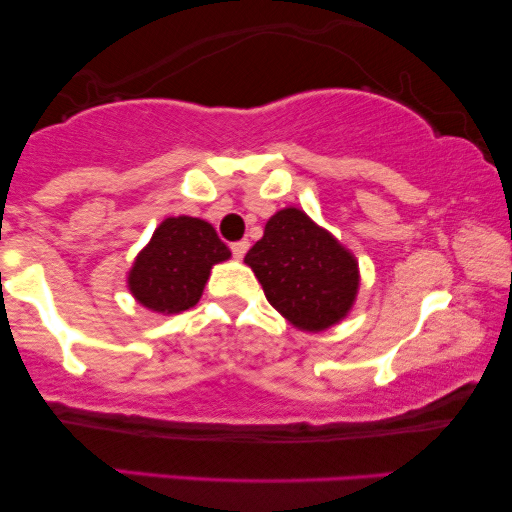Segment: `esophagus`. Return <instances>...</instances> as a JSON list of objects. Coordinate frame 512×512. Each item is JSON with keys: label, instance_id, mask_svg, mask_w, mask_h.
<instances>
[{"label": "esophagus", "instance_id": "obj_1", "mask_svg": "<svg viewBox=\"0 0 512 512\" xmlns=\"http://www.w3.org/2000/svg\"><path fill=\"white\" fill-rule=\"evenodd\" d=\"M230 251H233L235 258H244V254H247V251H249V242L247 240L233 242V244H230Z\"/></svg>", "mask_w": 512, "mask_h": 512}]
</instances>
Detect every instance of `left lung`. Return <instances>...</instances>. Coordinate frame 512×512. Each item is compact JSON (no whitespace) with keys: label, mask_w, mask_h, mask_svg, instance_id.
Listing matches in <instances>:
<instances>
[{"label":"left lung","mask_w":512,"mask_h":512,"mask_svg":"<svg viewBox=\"0 0 512 512\" xmlns=\"http://www.w3.org/2000/svg\"><path fill=\"white\" fill-rule=\"evenodd\" d=\"M244 263L254 270L268 303L303 331L333 326L359 291L354 256L296 207L265 223Z\"/></svg>","instance_id":"1"}]
</instances>
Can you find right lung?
Instances as JSON below:
<instances>
[{
    "mask_svg": "<svg viewBox=\"0 0 512 512\" xmlns=\"http://www.w3.org/2000/svg\"><path fill=\"white\" fill-rule=\"evenodd\" d=\"M230 249L207 221L172 216L153 233L132 265V296L160 314H179L198 303L214 263L226 261Z\"/></svg>",
    "mask_w": 512,
    "mask_h": 512,
    "instance_id": "obj_1",
    "label": "right lung"
}]
</instances>
